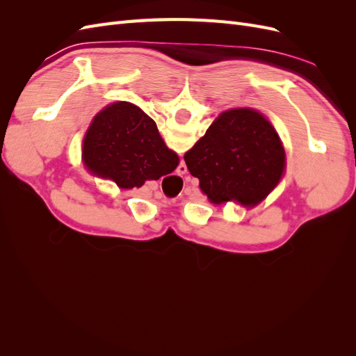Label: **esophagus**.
Wrapping results in <instances>:
<instances>
[{"mask_svg": "<svg viewBox=\"0 0 356 356\" xmlns=\"http://www.w3.org/2000/svg\"><path fill=\"white\" fill-rule=\"evenodd\" d=\"M182 166H184V165H182ZM184 168H186V166H184Z\"/></svg>", "mask_w": 356, "mask_h": 356, "instance_id": "esophagus-1", "label": "esophagus"}]
</instances>
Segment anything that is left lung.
I'll use <instances>...</instances> for the list:
<instances>
[{
	"mask_svg": "<svg viewBox=\"0 0 356 356\" xmlns=\"http://www.w3.org/2000/svg\"><path fill=\"white\" fill-rule=\"evenodd\" d=\"M212 203L261 202L281 179L285 152L277 134L254 110L222 113L184 156Z\"/></svg>",
	"mask_w": 356,
	"mask_h": 356,
	"instance_id": "8db88e82",
	"label": "left lung"
}]
</instances>
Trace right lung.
Returning a JSON list of instances; mask_svg holds the SVG:
<instances>
[{
	"label": "right lung",
	"instance_id": "1",
	"mask_svg": "<svg viewBox=\"0 0 356 356\" xmlns=\"http://www.w3.org/2000/svg\"><path fill=\"white\" fill-rule=\"evenodd\" d=\"M83 157L95 174L122 188L141 187L178 166V156L165 145L153 118L129 102H115L93 118Z\"/></svg>",
	"mask_w": 356,
	"mask_h": 356
}]
</instances>
